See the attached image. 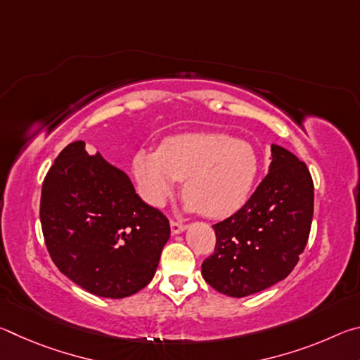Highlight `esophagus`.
Masks as SVG:
<instances>
[{"label":"esophagus","instance_id":"1","mask_svg":"<svg viewBox=\"0 0 360 360\" xmlns=\"http://www.w3.org/2000/svg\"><path fill=\"white\" fill-rule=\"evenodd\" d=\"M169 225H172V233H174V235H178V233H181V231H184L187 229L186 224L176 222V221H172V224Z\"/></svg>","mask_w":360,"mask_h":360}]
</instances>
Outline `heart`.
Instances as JSON below:
<instances>
[{
  "mask_svg": "<svg viewBox=\"0 0 360 360\" xmlns=\"http://www.w3.org/2000/svg\"><path fill=\"white\" fill-rule=\"evenodd\" d=\"M133 174L148 203L165 205L179 181H186L187 211L221 219L245 205L257 176V158L251 146L224 133H181L167 138L158 150H138Z\"/></svg>",
  "mask_w": 360,
  "mask_h": 360,
  "instance_id": "1",
  "label": "heart"
}]
</instances>
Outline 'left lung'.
I'll return each mask as SVG.
<instances>
[{
	"mask_svg": "<svg viewBox=\"0 0 360 360\" xmlns=\"http://www.w3.org/2000/svg\"><path fill=\"white\" fill-rule=\"evenodd\" d=\"M314 187L303 162L271 144V163L241 210L214 224L216 248L202 264L212 289L246 297L289 275L307 246L313 221Z\"/></svg>",
	"mask_w": 360,
	"mask_h": 360,
	"instance_id": "1",
	"label": "left lung"
}]
</instances>
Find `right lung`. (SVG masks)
<instances>
[{
    "label": "right lung",
    "mask_w": 360,
    "mask_h": 360,
    "mask_svg": "<svg viewBox=\"0 0 360 360\" xmlns=\"http://www.w3.org/2000/svg\"><path fill=\"white\" fill-rule=\"evenodd\" d=\"M41 227L53 264L90 294L124 298L150 283L169 222L122 169L84 141L60 152L42 182Z\"/></svg>",
    "instance_id": "obj_1"
}]
</instances>
